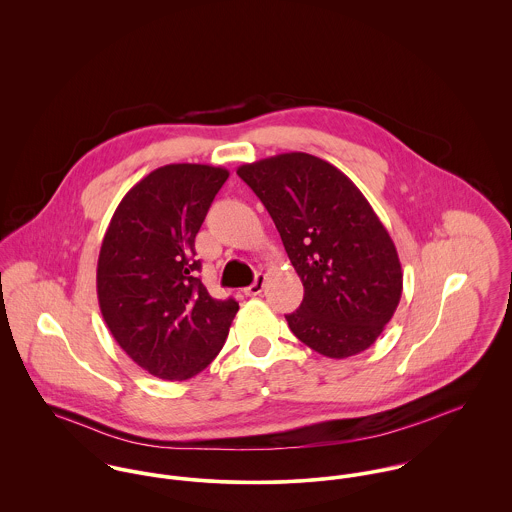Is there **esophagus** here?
<instances>
[{"instance_id":"obj_1","label":"esophagus","mask_w":512,"mask_h":512,"mask_svg":"<svg viewBox=\"0 0 512 512\" xmlns=\"http://www.w3.org/2000/svg\"><path fill=\"white\" fill-rule=\"evenodd\" d=\"M264 286H266V276L264 274H256L254 282L248 288H244V293L246 295H258V293H262Z\"/></svg>"}]
</instances>
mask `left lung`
<instances>
[{"label": "left lung", "mask_w": 512, "mask_h": 512, "mask_svg": "<svg viewBox=\"0 0 512 512\" xmlns=\"http://www.w3.org/2000/svg\"><path fill=\"white\" fill-rule=\"evenodd\" d=\"M238 177L274 220L303 284L286 315L293 335L329 359L368 349L402 295L396 246L357 185L301 151L240 165Z\"/></svg>", "instance_id": "obj_1"}]
</instances>
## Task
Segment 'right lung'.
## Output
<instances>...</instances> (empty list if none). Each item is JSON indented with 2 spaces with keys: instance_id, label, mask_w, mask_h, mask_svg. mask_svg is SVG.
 Returning <instances> with one entry per match:
<instances>
[{
  "instance_id": "right-lung-1",
  "label": "right lung",
  "mask_w": 512,
  "mask_h": 512,
  "mask_svg": "<svg viewBox=\"0 0 512 512\" xmlns=\"http://www.w3.org/2000/svg\"><path fill=\"white\" fill-rule=\"evenodd\" d=\"M228 179L224 167L171 163L120 201L98 256L102 317L126 355L163 380H187L219 355L238 303L197 278L195 236Z\"/></svg>"
}]
</instances>
